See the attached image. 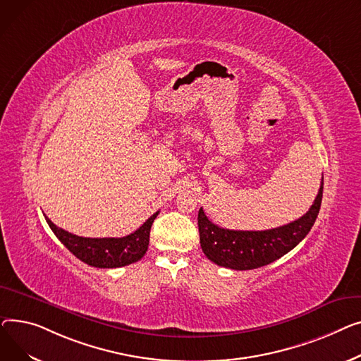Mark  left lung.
<instances>
[{
  "mask_svg": "<svg viewBox=\"0 0 361 361\" xmlns=\"http://www.w3.org/2000/svg\"><path fill=\"white\" fill-rule=\"evenodd\" d=\"M324 178L312 207L300 219L269 230H228L211 223L200 208V243L205 257L220 267L246 271L277 261L298 246L310 231L319 214Z\"/></svg>",
  "mask_w": 361,
  "mask_h": 361,
  "instance_id": "left-lung-1",
  "label": "left lung"
}]
</instances>
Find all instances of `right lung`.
Wrapping results in <instances>:
<instances>
[{
	"mask_svg": "<svg viewBox=\"0 0 361 361\" xmlns=\"http://www.w3.org/2000/svg\"><path fill=\"white\" fill-rule=\"evenodd\" d=\"M157 214L159 211L125 238H81L56 227L48 217L45 219L61 243L80 261L96 268H119L144 257L150 242V228Z\"/></svg>",
	"mask_w": 361,
	"mask_h": 361,
	"instance_id": "right-lung-1",
	"label": "right lung"
}]
</instances>
